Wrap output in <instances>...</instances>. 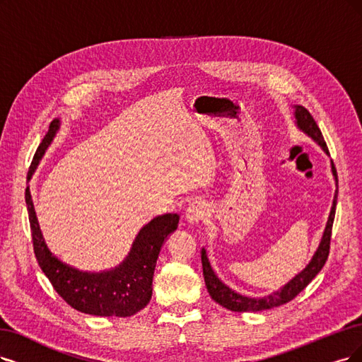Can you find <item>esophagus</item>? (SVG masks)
I'll return each instance as SVG.
<instances>
[{
  "label": "esophagus",
  "mask_w": 362,
  "mask_h": 362,
  "mask_svg": "<svg viewBox=\"0 0 362 362\" xmlns=\"http://www.w3.org/2000/svg\"><path fill=\"white\" fill-rule=\"evenodd\" d=\"M207 216V207L202 202H194L188 206L185 211V219L188 223L194 225L199 221H203Z\"/></svg>",
  "instance_id": "34e87169"
}]
</instances>
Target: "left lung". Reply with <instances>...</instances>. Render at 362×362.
Segmentation results:
<instances>
[{
    "mask_svg": "<svg viewBox=\"0 0 362 362\" xmlns=\"http://www.w3.org/2000/svg\"><path fill=\"white\" fill-rule=\"evenodd\" d=\"M296 109V124L300 131H303L305 136H309L315 143L320 146L327 155H329L327 143L322 137V132H320L317 124L315 122L313 116L304 109L303 105H293ZM331 171L332 176L336 179V192H334V199H332V206L329 216L325 225V230L322 234V238H320V243L313 253V257L310 262L305 265V269H303L298 274L293 276L286 285H284L280 289L272 292L270 296L265 297H246L233 291L230 286H226L222 280L216 276V273L213 272L210 261L207 258L206 249H202V262H203V274L206 280V286L210 293V297L215 300L218 304H221L225 309H228L231 312H261V310H269L273 309V307H279L282 304L289 303L291 300L296 298L298 293L309 285L312 280L316 277V274L322 270V267L327 262L328 253H329V242H331V230H332V222L334 216H336V206H337V195H339V180H337V171L336 167H334V163L331 160Z\"/></svg>",
    "mask_w": 362,
    "mask_h": 362,
    "instance_id": "obj_1",
    "label": "left lung"
}]
</instances>
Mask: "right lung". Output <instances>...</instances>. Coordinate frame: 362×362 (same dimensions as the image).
<instances>
[{"instance_id": "right-lung-1", "label": "right lung", "mask_w": 362, "mask_h": 362, "mask_svg": "<svg viewBox=\"0 0 362 362\" xmlns=\"http://www.w3.org/2000/svg\"><path fill=\"white\" fill-rule=\"evenodd\" d=\"M61 120L53 119L43 141L40 143L28 171V182L47 147L59 131ZM25 202L28 207L34 253L52 286L73 309L93 316L136 315L152 298V280L159 250L171 233L177 230L179 216L167 213L153 218L139 231L127 258L115 269L105 272H82L62 262L49 250L35 215L30 186Z\"/></svg>"}]
</instances>
